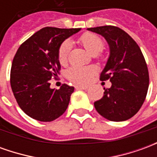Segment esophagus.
Masks as SVG:
<instances>
[{"label":"esophagus","instance_id":"esophagus-1","mask_svg":"<svg viewBox=\"0 0 157 157\" xmlns=\"http://www.w3.org/2000/svg\"><path fill=\"white\" fill-rule=\"evenodd\" d=\"M75 88L77 89V90H86V89L88 88L87 86H75Z\"/></svg>","mask_w":157,"mask_h":157}]
</instances>
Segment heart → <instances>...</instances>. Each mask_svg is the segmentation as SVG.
<instances>
[{"instance_id": "heart-1", "label": "heart", "mask_w": 157, "mask_h": 157, "mask_svg": "<svg viewBox=\"0 0 157 157\" xmlns=\"http://www.w3.org/2000/svg\"><path fill=\"white\" fill-rule=\"evenodd\" d=\"M78 40L84 48L92 55H98L102 52L104 48V42L98 35L93 33L86 32L79 37ZM72 48V43L70 39H65L62 42L58 48V59L60 64L64 65L68 60L70 52ZM98 69L94 65L90 66H77L74 65L67 70L66 76L67 78L74 83L77 84H87L92 75L96 74Z\"/></svg>"}]
</instances>
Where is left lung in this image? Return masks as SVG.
<instances>
[{"instance_id": "obj_1", "label": "left lung", "mask_w": 157, "mask_h": 157, "mask_svg": "<svg viewBox=\"0 0 157 157\" xmlns=\"http://www.w3.org/2000/svg\"><path fill=\"white\" fill-rule=\"evenodd\" d=\"M109 43L110 55L100 75L109 80L102 98L94 102L96 110L110 121H124L137 113L145 102L149 87V72L139 45L124 30L115 26L89 28Z\"/></svg>"}]
</instances>
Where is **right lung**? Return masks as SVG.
I'll return each mask as SVG.
<instances>
[{
    "label": "right lung",
    "mask_w": 157,
    "mask_h": 157,
    "mask_svg": "<svg viewBox=\"0 0 157 157\" xmlns=\"http://www.w3.org/2000/svg\"><path fill=\"white\" fill-rule=\"evenodd\" d=\"M80 30L46 27L23 42L16 53L11 87L19 107L33 119L53 121L67 109L74 87L63 84L59 89H51L49 82L60 71L59 46Z\"/></svg>",
    "instance_id": "1"
}]
</instances>
